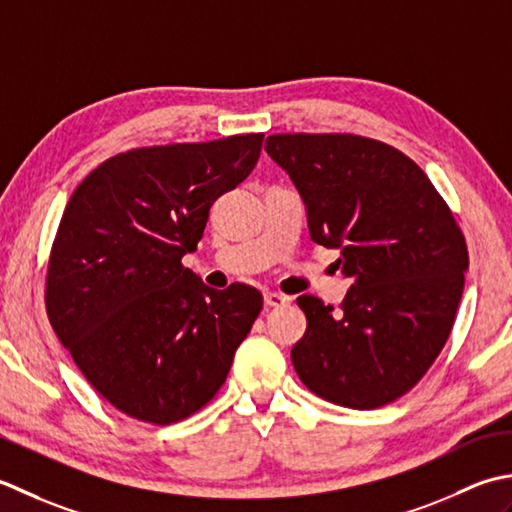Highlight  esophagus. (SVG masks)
<instances>
[{"label":"esophagus","mask_w":512,"mask_h":512,"mask_svg":"<svg viewBox=\"0 0 512 512\" xmlns=\"http://www.w3.org/2000/svg\"><path fill=\"white\" fill-rule=\"evenodd\" d=\"M287 302H289V296L276 294V291H267V294H265V305L267 307H285Z\"/></svg>","instance_id":"esophagus-1"}]
</instances>
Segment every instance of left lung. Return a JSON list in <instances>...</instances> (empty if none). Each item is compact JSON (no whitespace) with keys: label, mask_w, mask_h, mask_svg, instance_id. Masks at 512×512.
<instances>
[{"label":"left lung","mask_w":512,"mask_h":512,"mask_svg":"<svg viewBox=\"0 0 512 512\" xmlns=\"http://www.w3.org/2000/svg\"><path fill=\"white\" fill-rule=\"evenodd\" d=\"M265 152L307 207L311 241L340 249V309L300 296L291 362L309 391L378 409L411 391L453 329L468 252L448 205L400 150L358 134H271Z\"/></svg>","instance_id":"left-lung-1"}]
</instances>
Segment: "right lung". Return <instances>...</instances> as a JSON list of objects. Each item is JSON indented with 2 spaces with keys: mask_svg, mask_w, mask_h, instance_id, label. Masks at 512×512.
Returning a JSON list of instances; mask_svg holds the SVG:
<instances>
[{
  "mask_svg": "<svg viewBox=\"0 0 512 512\" xmlns=\"http://www.w3.org/2000/svg\"><path fill=\"white\" fill-rule=\"evenodd\" d=\"M263 137L123 152L70 196L48 263V318L121 413L172 424L223 387L263 296L207 287L181 258L203 238L216 198L254 170Z\"/></svg>",
  "mask_w": 512,
  "mask_h": 512,
  "instance_id": "obj_1",
  "label": "right lung"
}]
</instances>
